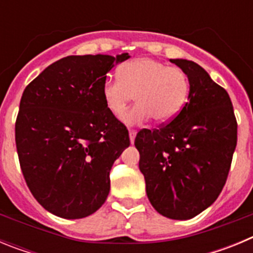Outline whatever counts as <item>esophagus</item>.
<instances>
[{
  "label": "esophagus",
  "mask_w": 253,
  "mask_h": 253,
  "mask_svg": "<svg viewBox=\"0 0 253 253\" xmlns=\"http://www.w3.org/2000/svg\"><path fill=\"white\" fill-rule=\"evenodd\" d=\"M135 134H137V131L134 130V129H129V138H130L131 144H133L134 139H135Z\"/></svg>",
  "instance_id": "obj_1"
}]
</instances>
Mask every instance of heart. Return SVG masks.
Instances as JSON below:
<instances>
[{
    "mask_svg": "<svg viewBox=\"0 0 253 253\" xmlns=\"http://www.w3.org/2000/svg\"><path fill=\"white\" fill-rule=\"evenodd\" d=\"M189 80L182 69L167 67L152 58H138L118 69V80L102 82L101 96L106 109L119 116L134 96L135 105L122 116L126 125H138L151 118L158 124L171 122L184 106Z\"/></svg>",
    "mask_w": 253,
    "mask_h": 253,
    "instance_id": "b5f03b06",
    "label": "heart"
}]
</instances>
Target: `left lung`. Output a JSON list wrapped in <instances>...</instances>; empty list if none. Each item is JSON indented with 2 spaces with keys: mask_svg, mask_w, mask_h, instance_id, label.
<instances>
[{
  "mask_svg": "<svg viewBox=\"0 0 253 253\" xmlns=\"http://www.w3.org/2000/svg\"><path fill=\"white\" fill-rule=\"evenodd\" d=\"M189 78V101L158 129L135 137L139 169L152 207L186 220L213 204L222 191L237 146V120L227 91L193 60L169 59Z\"/></svg>",
  "mask_w": 253,
  "mask_h": 253,
  "instance_id": "obj_1",
  "label": "left lung"
}]
</instances>
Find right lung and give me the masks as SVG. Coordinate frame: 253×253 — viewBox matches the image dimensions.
<instances>
[{
    "instance_id": "add662e5",
    "label": "right lung",
    "mask_w": 253,
    "mask_h": 253,
    "mask_svg": "<svg viewBox=\"0 0 253 253\" xmlns=\"http://www.w3.org/2000/svg\"><path fill=\"white\" fill-rule=\"evenodd\" d=\"M128 58L69 55L24 90L15 124L20 167L33 196L54 215L84 218L109 195L113 163L130 140L105 106L101 86Z\"/></svg>"
}]
</instances>
